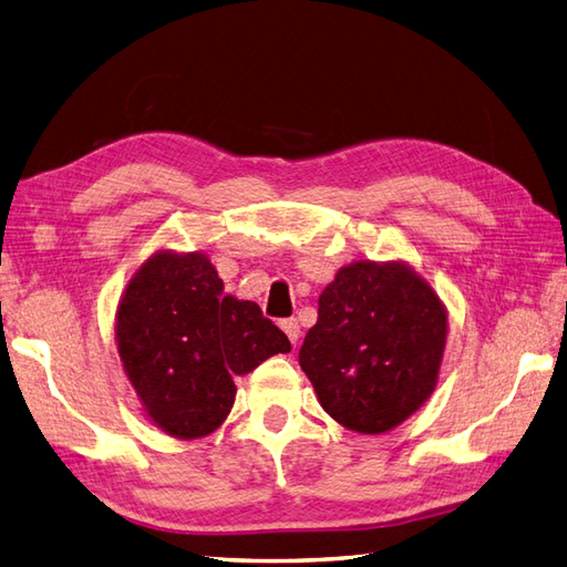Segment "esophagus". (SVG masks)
<instances>
[{
  "label": "esophagus",
  "instance_id": "obj_1",
  "mask_svg": "<svg viewBox=\"0 0 567 567\" xmlns=\"http://www.w3.org/2000/svg\"><path fill=\"white\" fill-rule=\"evenodd\" d=\"M280 328L285 330V336L289 338V342L297 344V340H299V336H301L297 318H285V321H280Z\"/></svg>",
  "mask_w": 567,
  "mask_h": 567
}]
</instances>
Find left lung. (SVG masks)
<instances>
[{
	"mask_svg": "<svg viewBox=\"0 0 567 567\" xmlns=\"http://www.w3.org/2000/svg\"><path fill=\"white\" fill-rule=\"evenodd\" d=\"M447 309L404 260H352L321 297L299 367L321 408L344 429L393 431L439 385Z\"/></svg>",
	"mask_w": 567,
	"mask_h": 567,
	"instance_id": "8db88e82",
	"label": "left lung"
}]
</instances>
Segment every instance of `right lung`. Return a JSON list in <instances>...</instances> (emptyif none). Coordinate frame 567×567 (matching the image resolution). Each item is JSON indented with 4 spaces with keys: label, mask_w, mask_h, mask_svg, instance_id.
Segmentation results:
<instances>
[{
    "label": "right lung",
    "mask_w": 567,
    "mask_h": 567,
    "mask_svg": "<svg viewBox=\"0 0 567 567\" xmlns=\"http://www.w3.org/2000/svg\"><path fill=\"white\" fill-rule=\"evenodd\" d=\"M114 340L143 416L179 441L223 426L235 375L292 350L258 303L225 295L206 254L172 249L145 258L126 282Z\"/></svg>",
    "instance_id": "right-lung-1"
}]
</instances>
